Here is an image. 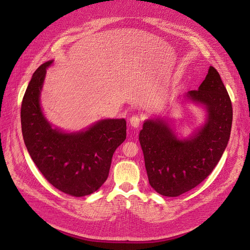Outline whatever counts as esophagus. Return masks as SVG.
<instances>
[{
  "instance_id": "34e87169",
  "label": "esophagus",
  "mask_w": 250,
  "mask_h": 250,
  "mask_svg": "<svg viewBox=\"0 0 250 250\" xmlns=\"http://www.w3.org/2000/svg\"><path fill=\"white\" fill-rule=\"evenodd\" d=\"M141 118L139 117V116H137V115H134V116H132L130 119H129V124H130V125L131 126H133V127H138L139 126V125H140V123H141Z\"/></svg>"
}]
</instances>
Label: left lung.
<instances>
[{
  "label": "left lung",
  "mask_w": 250,
  "mask_h": 250,
  "mask_svg": "<svg viewBox=\"0 0 250 250\" xmlns=\"http://www.w3.org/2000/svg\"><path fill=\"white\" fill-rule=\"evenodd\" d=\"M186 98L207 111L205 125L193 136L177 138L162 119L146 121L139 132L149 184L166 197L180 196L203 182L220 161L230 135L231 101L216 68L210 66L199 89Z\"/></svg>",
  "instance_id": "obj_1"
}]
</instances>
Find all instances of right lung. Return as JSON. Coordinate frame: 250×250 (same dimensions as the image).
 <instances>
[{
    "mask_svg": "<svg viewBox=\"0 0 250 250\" xmlns=\"http://www.w3.org/2000/svg\"><path fill=\"white\" fill-rule=\"evenodd\" d=\"M52 62L41 65L26 88L21 109L22 136L45 179L63 193L83 197L97 191L108 178L113 154L126 138V122L102 120L71 133L52 128L40 103L46 68Z\"/></svg>",
    "mask_w": 250,
    "mask_h": 250,
    "instance_id": "1",
    "label": "right lung"
}]
</instances>
